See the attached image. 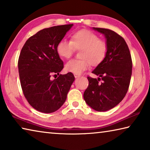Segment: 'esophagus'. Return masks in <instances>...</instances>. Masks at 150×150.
I'll list each match as a JSON object with an SVG mask.
<instances>
[{
	"label": "esophagus",
	"mask_w": 150,
	"mask_h": 150,
	"mask_svg": "<svg viewBox=\"0 0 150 150\" xmlns=\"http://www.w3.org/2000/svg\"><path fill=\"white\" fill-rule=\"evenodd\" d=\"M74 76H75V78H78V77H79L81 75H78V74H74Z\"/></svg>",
	"instance_id": "34e87169"
}]
</instances>
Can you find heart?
Listing matches in <instances>:
<instances>
[{
    "label": "heart",
    "mask_w": 150,
    "mask_h": 150,
    "mask_svg": "<svg viewBox=\"0 0 150 150\" xmlns=\"http://www.w3.org/2000/svg\"><path fill=\"white\" fill-rule=\"evenodd\" d=\"M75 50L81 51L80 60L73 59L65 65L67 72L80 75L91 65L96 66L104 59L107 52L106 43L89 30H82L73 34L71 41L62 40L56 46L57 54L61 57L69 59Z\"/></svg>",
    "instance_id": "1"
}]
</instances>
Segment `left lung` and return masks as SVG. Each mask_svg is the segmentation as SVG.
Segmentation results:
<instances>
[{"label":"left lung","mask_w":150,"mask_h":150,"mask_svg":"<svg viewBox=\"0 0 150 150\" xmlns=\"http://www.w3.org/2000/svg\"><path fill=\"white\" fill-rule=\"evenodd\" d=\"M93 29L105 35L107 52L102 62L92 71L98 76V79L87 77L88 86L83 98L91 108L103 112L118 105L125 96L130 82L132 63L122 37L109 29Z\"/></svg>","instance_id":"left-lung-1"}]
</instances>
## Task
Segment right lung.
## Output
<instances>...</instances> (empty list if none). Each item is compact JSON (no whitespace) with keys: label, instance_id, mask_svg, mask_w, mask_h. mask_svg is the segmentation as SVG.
Segmentation results:
<instances>
[{"label":"right lung","instance_id":"obj_1","mask_svg":"<svg viewBox=\"0 0 150 150\" xmlns=\"http://www.w3.org/2000/svg\"><path fill=\"white\" fill-rule=\"evenodd\" d=\"M73 24L43 29L27 40L20 52L18 72L20 84L28 102L44 113L57 110L67 99L75 77L72 73L59 75L63 62L56 46ZM60 76L52 80L50 76Z\"/></svg>","mask_w":150,"mask_h":150}]
</instances>
